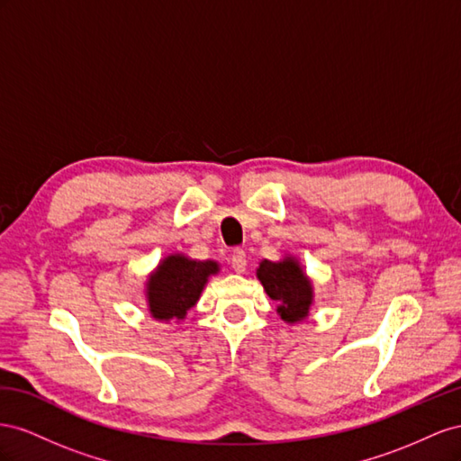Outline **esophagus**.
Wrapping results in <instances>:
<instances>
[{
    "label": "esophagus",
    "instance_id": "esophagus-1",
    "mask_svg": "<svg viewBox=\"0 0 461 461\" xmlns=\"http://www.w3.org/2000/svg\"><path fill=\"white\" fill-rule=\"evenodd\" d=\"M231 268L238 272V274H243L245 268H247V255L243 249H233L231 253Z\"/></svg>",
    "mask_w": 461,
    "mask_h": 461
}]
</instances>
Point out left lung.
<instances>
[{
    "label": "left lung",
    "instance_id": "1",
    "mask_svg": "<svg viewBox=\"0 0 461 461\" xmlns=\"http://www.w3.org/2000/svg\"><path fill=\"white\" fill-rule=\"evenodd\" d=\"M265 292L278 303L282 321L295 324L309 317L312 305V284L294 257H284L278 262L262 260L257 270Z\"/></svg>",
    "mask_w": 461,
    "mask_h": 461
}]
</instances>
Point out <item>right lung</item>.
Returning a JSON list of instances; mask_svg holds the SVG:
<instances>
[{"label": "right lung", "instance_id": "right-lung-1", "mask_svg": "<svg viewBox=\"0 0 461 461\" xmlns=\"http://www.w3.org/2000/svg\"><path fill=\"white\" fill-rule=\"evenodd\" d=\"M220 272L216 260H193L169 255L160 260L147 280V301L152 319L160 322L183 321L199 301L210 276Z\"/></svg>", "mask_w": 461, "mask_h": 461}]
</instances>
